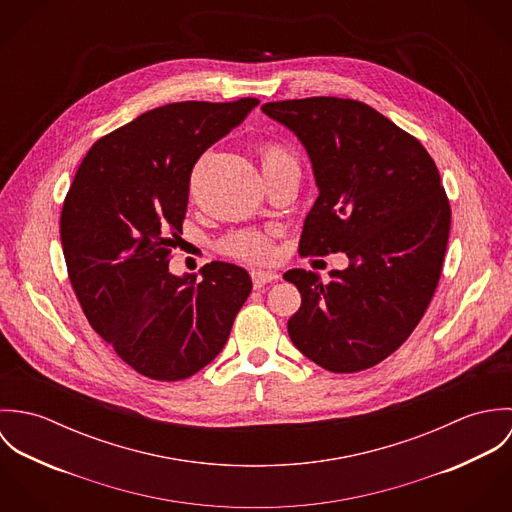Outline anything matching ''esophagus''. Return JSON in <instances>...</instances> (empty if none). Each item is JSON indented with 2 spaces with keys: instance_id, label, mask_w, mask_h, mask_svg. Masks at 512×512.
I'll return each instance as SVG.
<instances>
[{
  "instance_id": "obj_1",
  "label": "esophagus",
  "mask_w": 512,
  "mask_h": 512,
  "mask_svg": "<svg viewBox=\"0 0 512 512\" xmlns=\"http://www.w3.org/2000/svg\"><path fill=\"white\" fill-rule=\"evenodd\" d=\"M280 276L276 272H264V270H252V284L254 288H262L266 284L276 282Z\"/></svg>"
}]
</instances>
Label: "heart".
<instances>
[{"instance_id":"obj_1","label":"heart","mask_w":512,"mask_h":512,"mask_svg":"<svg viewBox=\"0 0 512 512\" xmlns=\"http://www.w3.org/2000/svg\"><path fill=\"white\" fill-rule=\"evenodd\" d=\"M260 161L264 175L282 171V169H297V161L292 151L280 142H266L260 147ZM220 250L232 258L260 262L266 260L272 252V236L260 230H236L222 238Z\"/></svg>"}]
</instances>
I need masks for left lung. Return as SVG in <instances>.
<instances>
[{
    "label": "left lung",
    "instance_id": "left-lung-1",
    "mask_svg": "<svg viewBox=\"0 0 512 512\" xmlns=\"http://www.w3.org/2000/svg\"><path fill=\"white\" fill-rule=\"evenodd\" d=\"M262 112L303 144L319 197L303 222L301 256L345 252L329 282L284 274L301 293L293 345L331 372H359L392 355L438 288L451 209L426 147L351 98L268 102Z\"/></svg>",
    "mask_w": 512,
    "mask_h": 512
}]
</instances>
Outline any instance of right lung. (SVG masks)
Instances as JSON below:
<instances>
[{
    "label": "right lung",
    "mask_w": 512,
    "mask_h": 512,
    "mask_svg": "<svg viewBox=\"0 0 512 512\" xmlns=\"http://www.w3.org/2000/svg\"><path fill=\"white\" fill-rule=\"evenodd\" d=\"M173 102L100 138L82 159L61 213L69 278L92 329L153 380H183L226 345L252 280L211 262L173 276L197 159L258 106Z\"/></svg>",
    "instance_id": "1"
}]
</instances>
